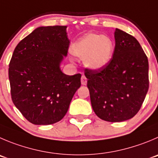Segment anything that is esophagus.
Listing matches in <instances>:
<instances>
[{"label": "esophagus", "instance_id": "esophagus-1", "mask_svg": "<svg viewBox=\"0 0 158 158\" xmlns=\"http://www.w3.org/2000/svg\"><path fill=\"white\" fill-rule=\"evenodd\" d=\"M81 85H87V78L85 75H83V76L81 77Z\"/></svg>", "mask_w": 158, "mask_h": 158}]
</instances>
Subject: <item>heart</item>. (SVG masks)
Wrapping results in <instances>:
<instances>
[{
    "mask_svg": "<svg viewBox=\"0 0 158 158\" xmlns=\"http://www.w3.org/2000/svg\"><path fill=\"white\" fill-rule=\"evenodd\" d=\"M71 52L83 59L85 67L99 70L110 63L113 56L114 43L109 36L89 33L73 44Z\"/></svg>",
    "mask_w": 158,
    "mask_h": 158,
    "instance_id": "b5f03b06",
    "label": "heart"
}]
</instances>
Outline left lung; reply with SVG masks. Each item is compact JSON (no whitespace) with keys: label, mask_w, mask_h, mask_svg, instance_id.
I'll return each instance as SVG.
<instances>
[{"label":"left lung","mask_w":158,"mask_h":158,"mask_svg":"<svg viewBox=\"0 0 158 158\" xmlns=\"http://www.w3.org/2000/svg\"><path fill=\"white\" fill-rule=\"evenodd\" d=\"M115 50L110 63L95 70H85L94 113L107 122L133 118L149 88V64L139 42L115 28Z\"/></svg>","instance_id":"left-lung-1"}]
</instances>
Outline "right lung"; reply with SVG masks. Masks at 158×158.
<instances>
[{"instance_id":"add662e5","label":"right lung","mask_w":158,"mask_h":158,"mask_svg":"<svg viewBox=\"0 0 158 158\" xmlns=\"http://www.w3.org/2000/svg\"><path fill=\"white\" fill-rule=\"evenodd\" d=\"M69 44L67 26H41L15 49L8 69L11 98L32 124L62 119L81 87V73L69 76L60 69Z\"/></svg>"}]
</instances>
